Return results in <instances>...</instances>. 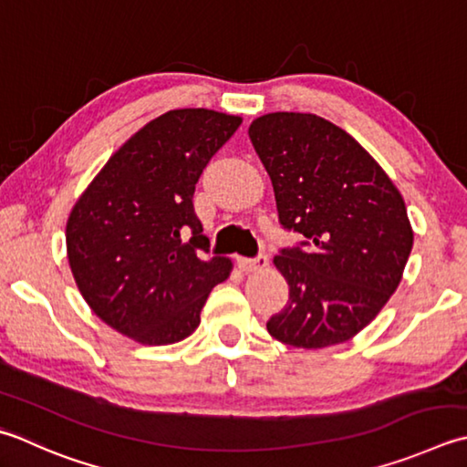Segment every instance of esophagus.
<instances>
[{
	"instance_id": "obj_1",
	"label": "esophagus",
	"mask_w": 467,
	"mask_h": 467,
	"mask_svg": "<svg viewBox=\"0 0 467 467\" xmlns=\"http://www.w3.org/2000/svg\"><path fill=\"white\" fill-rule=\"evenodd\" d=\"M236 263H239V269L244 273H257V271H263L265 267H267L269 259H267V254H259V257H254V259L239 257L236 259Z\"/></svg>"
}]
</instances>
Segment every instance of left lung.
<instances>
[{"label":"left lung","mask_w":467,"mask_h":467,"mask_svg":"<svg viewBox=\"0 0 467 467\" xmlns=\"http://www.w3.org/2000/svg\"><path fill=\"white\" fill-rule=\"evenodd\" d=\"M249 137L279 221L312 244L273 259L289 299L267 322L275 340L317 350L364 330L395 294L413 249L405 200L379 161L314 113H267Z\"/></svg>","instance_id":"left-lung-1"}]
</instances>
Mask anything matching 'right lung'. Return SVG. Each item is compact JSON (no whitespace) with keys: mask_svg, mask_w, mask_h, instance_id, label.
I'll use <instances>...</instances> for the list:
<instances>
[{"mask_svg":"<svg viewBox=\"0 0 467 467\" xmlns=\"http://www.w3.org/2000/svg\"><path fill=\"white\" fill-rule=\"evenodd\" d=\"M239 115L173 109L133 133L72 206L67 254L80 296L107 326L143 346L184 340L233 261L208 251L196 182L239 130Z\"/></svg>","mask_w":467,"mask_h":467,"instance_id":"right-lung-1","label":"right lung"}]
</instances>
